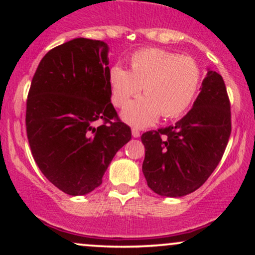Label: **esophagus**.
I'll return each mask as SVG.
<instances>
[{"label": "esophagus", "instance_id": "34e87169", "mask_svg": "<svg viewBox=\"0 0 255 255\" xmlns=\"http://www.w3.org/2000/svg\"><path fill=\"white\" fill-rule=\"evenodd\" d=\"M131 135H133L134 137H139L140 136V130L137 129V128L133 127V128H131Z\"/></svg>", "mask_w": 255, "mask_h": 255}]
</instances>
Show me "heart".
<instances>
[{
  "label": "heart",
  "instance_id": "b5f03b06",
  "mask_svg": "<svg viewBox=\"0 0 255 255\" xmlns=\"http://www.w3.org/2000/svg\"><path fill=\"white\" fill-rule=\"evenodd\" d=\"M129 71L115 64L108 73L111 101L124 108L141 89L145 97L126 108L124 119L128 124L144 127L162 115L177 118L188 109L200 86L201 72L189 56H180L164 49L145 48L131 54Z\"/></svg>",
  "mask_w": 255,
  "mask_h": 255
}]
</instances>
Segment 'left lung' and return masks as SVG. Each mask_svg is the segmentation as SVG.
Segmentation results:
<instances>
[{
	"label": "left lung",
	"instance_id": "1",
	"mask_svg": "<svg viewBox=\"0 0 255 255\" xmlns=\"http://www.w3.org/2000/svg\"><path fill=\"white\" fill-rule=\"evenodd\" d=\"M230 133L227 87L221 74L209 71L194 105L180 121L141 135L147 186L170 198L197 191L221 162Z\"/></svg>",
	"mask_w": 255,
	"mask_h": 255
}]
</instances>
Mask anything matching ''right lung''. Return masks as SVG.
Segmentation results:
<instances>
[{"mask_svg": "<svg viewBox=\"0 0 255 255\" xmlns=\"http://www.w3.org/2000/svg\"><path fill=\"white\" fill-rule=\"evenodd\" d=\"M108 64L107 44L75 38L46 52L32 78L28 144L44 176L66 194L101 186L116 152L131 137L110 102Z\"/></svg>", "mask_w": 255, "mask_h": 255, "instance_id": "1", "label": "right lung"}]
</instances>
